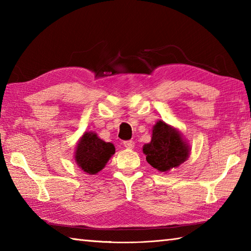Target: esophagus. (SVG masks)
I'll list each match as a JSON object with an SVG mask.
<instances>
[{
  "label": "esophagus",
  "mask_w": 251,
  "mask_h": 251,
  "mask_svg": "<svg viewBox=\"0 0 251 251\" xmlns=\"http://www.w3.org/2000/svg\"><path fill=\"white\" fill-rule=\"evenodd\" d=\"M123 145H124V147H125L126 149H134L135 142L132 141V140H127V141L123 142Z\"/></svg>",
  "instance_id": "obj_1"
}]
</instances>
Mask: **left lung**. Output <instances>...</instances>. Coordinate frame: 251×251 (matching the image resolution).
Segmentation results:
<instances>
[{
	"label": "left lung",
	"mask_w": 251,
	"mask_h": 251,
	"mask_svg": "<svg viewBox=\"0 0 251 251\" xmlns=\"http://www.w3.org/2000/svg\"><path fill=\"white\" fill-rule=\"evenodd\" d=\"M147 162L161 173L184 163L190 155V147L174 127L158 121L152 130L151 142L143 146Z\"/></svg>",
	"instance_id": "left-lung-1"
}]
</instances>
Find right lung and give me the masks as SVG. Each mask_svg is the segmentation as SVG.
Returning a JSON list of instances; mask_svg holds the SVG:
<instances>
[{
  "label": "right lung",
  "instance_id": "add662e5",
  "mask_svg": "<svg viewBox=\"0 0 251 251\" xmlns=\"http://www.w3.org/2000/svg\"><path fill=\"white\" fill-rule=\"evenodd\" d=\"M114 153L115 148L111 142L101 140L97 134L87 131L77 143L74 159L85 173L96 175L104 168Z\"/></svg>",
  "mask_w": 251,
  "mask_h": 251
}]
</instances>
